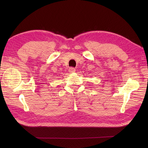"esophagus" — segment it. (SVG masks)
Returning a JSON list of instances; mask_svg holds the SVG:
<instances>
[{
	"mask_svg": "<svg viewBox=\"0 0 148 148\" xmlns=\"http://www.w3.org/2000/svg\"><path fill=\"white\" fill-rule=\"evenodd\" d=\"M75 71H76L75 69L73 68V67H71V68H70L69 69V71L70 73H74V72H75Z\"/></svg>",
	"mask_w": 148,
	"mask_h": 148,
	"instance_id": "obj_1",
	"label": "esophagus"
}]
</instances>
